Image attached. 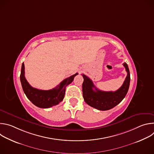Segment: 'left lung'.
<instances>
[{"mask_svg": "<svg viewBox=\"0 0 154 154\" xmlns=\"http://www.w3.org/2000/svg\"><path fill=\"white\" fill-rule=\"evenodd\" d=\"M127 77L120 88L116 91H103L98 90L93 81L85 74H82L83 83L82 84L83 97L85 102L90 106L99 110H108L119 104L126 96L130 81V71L126 63H123ZM94 89V90L93 89Z\"/></svg>", "mask_w": 154, "mask_h": 154, "instance_id": "8db88e82", "label": "left lung"}]
</instances>
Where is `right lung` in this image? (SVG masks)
Returning <instances> with one entry per match:
<instances>
[{"instance_id": "1", "label": "right lung", "mask_w": 154, "mask_h": 154, "mask_svg": "<svg viewBox=\"0 0 154 154\" xmlns=\"http://www.w3.org/2000/svg\"><path fill=\"white\" fill-rule=\"evenodd\" d=\"M25 67L23 63L20 75V80L23 91L27 97L36 106L48 108L58 105L64 97L66 87L72 82L74 78L78 74L76 73L63 80L55 88L49 90H41L33 88L25 77Z\"/></svg>"}]
</instances>
